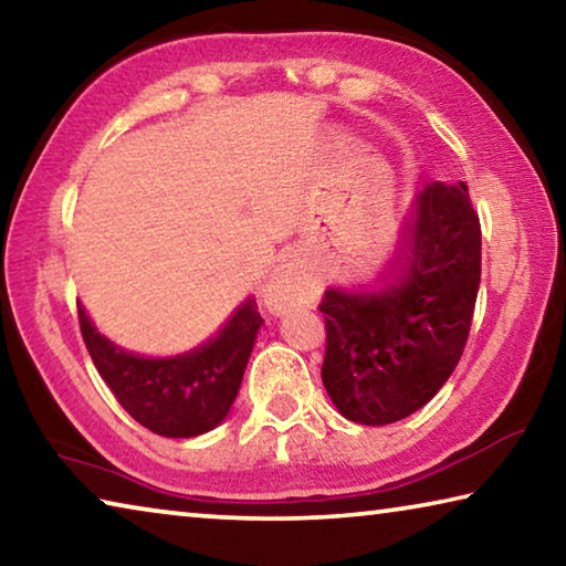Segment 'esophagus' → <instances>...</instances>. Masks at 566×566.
I'll use <instances>...</instances> for the list:
<instances>
[{"label": "esophagus", "instance_id": "esophagus-1", "mask_svg": "<svg viewBox=\"0 0 566 566\" xmlns=\"http://www.w3.org/2000/svg\"><path fill=\"white\" fill-rule=\"evenodd\" d=\"M314 296H317L314 286L306 282V276L300 270H294L290 264L280 266L262 290L264 306L276 317L292 310H302V306H312Z\"/></svg>", "mask_w": 566, "mask_h": 566}]
</instances>
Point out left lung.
<instances>
[{"mask_svg": "<svg viewBox=\"0 0 566 566\" xmlns=\"http://www.w3.org/2000/svg\"><path fill=\"white\" fill-rule=\"evenodd\" d=\"M482 276V229L464 181H429L415 197L389 276L327 290L322 381L342 417L381 427L415 415L462 357Z\"/></svg>", "mask_w": 566, "mask_h": 566, "instance_id": "8db88e82", "label": "left lung"}]
</instances>
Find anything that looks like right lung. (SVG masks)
Wrapping results in <instances>:
<instances>
[{
  "label": "right lung",
  "instance_id": "add662e5",
  "mask_svg": "<svg viewBox=\"0 0 566 566\" xmlns=\"http://www.w3.org/2000/svg\"><path fill=\"white\" fill-rule=\"evenodd\" d=\"M262 324L254 300H244L199 347L171 357H145L104 337L80 304L82 337L102 379L132 419L171 439L199 437L222 424Z\"/></svg>",
  "mask_w": 566,
  "mask_h": 566
}]
</instances>
